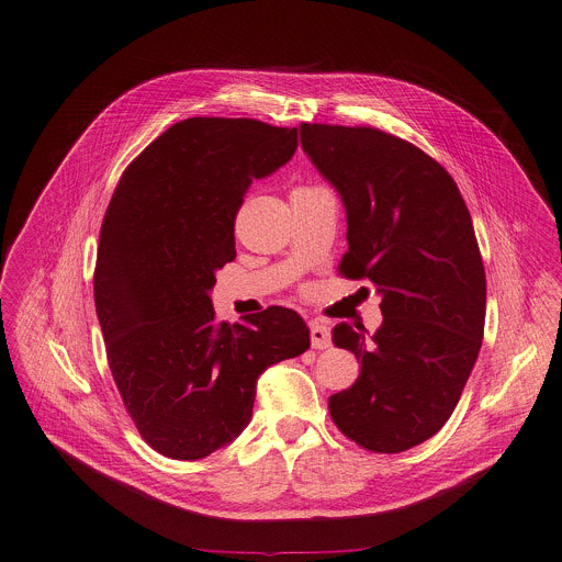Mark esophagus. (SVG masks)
Segmentation results:
<instances>
[{"mask_svg": "<svg viewBox=\"0 0 562 562\" xmlns=\"http://www.w3.org/2000/svg\"><path fill=\"white\" fill-rule=\"evenodd\" d=\"M311 347L313 349H329L331 347V329L325 323H319V319L311 323Z\"/></svg>", "mask_w": 562, "mask_h": 562, "instance_id": "1", "label": "esophagus"}]
</instances>
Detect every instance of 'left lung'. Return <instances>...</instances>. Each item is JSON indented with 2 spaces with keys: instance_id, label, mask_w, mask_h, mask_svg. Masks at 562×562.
<instances>
[{
  "instance_id": "8db88e82",
  "label": "left lung",
  "mask_w": 562,
  "mask_h": 562,
  "mask_svg": "<svg viewBox=\"0 0 562 562\" xmlns=\"http://www.w3.org/2000/svg\"><path fill=\"white\" fill-rule=\"evenodd\" d=\"M300 142L345 204L340 273L382 297L375 334L334 329L362 367L329 397L331 418L369 451H407L449 420L483 345L487 280L471 215L451 176L405 139L302 124Z\"/></svg>"
}]
</instances>
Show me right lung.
Returning <instances> with one entry per match:
<instances>
[{
  "label": "right lung",
  "mask_w": 562,
  "mask_h": 562,
  "mask_svg": "<svg viewBox=\"0 0 562 562\" xmlns=\"http://www.w3.org/2000/svg\"><path fill=\"white\" fill-rule=\"evenodd\" d=\"M297 128L191 117L150 142L106 209L95 308L124 407L173 460L231 445L254 416L258 378L311 345L284 306L217 323L215 271L235 260V215L254 180L284 167Z\"/></svg>",
  "instance_id": "add662e5"
}]
</instances>
